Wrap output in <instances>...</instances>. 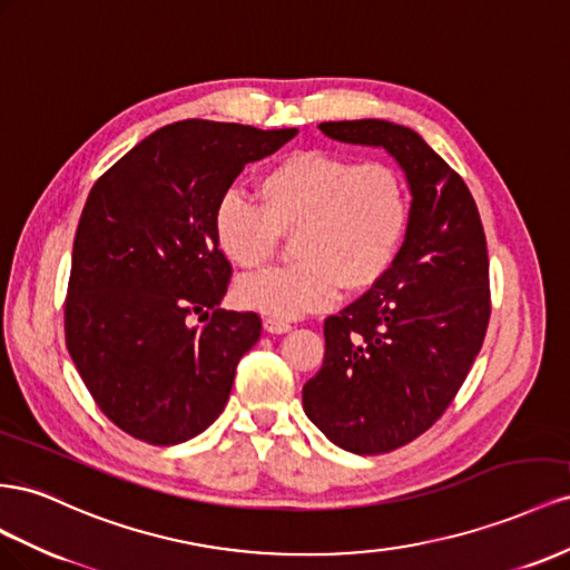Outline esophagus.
<instances>
[{"label": "esophagus", "instance_id": "1", "mask_svg": "<svg viewBox=\"0 0 570 570\" xmlns=\"http://www.w3.org/2000/svg\"><path fill=\"white\" fill-rule=\"evenodd\" d=\"M265 330L269 332V334H286V332H291L294 327H291V322H286V320H276V317H265Z\"/></svg>", "mask_w": 570, "mask_h": 570}]
</instances>
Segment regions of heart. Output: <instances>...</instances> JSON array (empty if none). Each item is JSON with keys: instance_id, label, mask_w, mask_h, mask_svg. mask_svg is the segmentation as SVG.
Wrapping results in <instances>:
<instances>
[{"instance_id": "obj_1", "label": "heart", "mask_w": 570, "mask_h": 570, "mask_svg": "<svg viewBox=\"0 0 570 570\" xmlns=\"http://www.w3.org/2000/svg\"><path fill=\"white\" fill-rule=\"evenodd\" d=\"M259 205L236 190L215 207L222 253L243 269L267 265L282 236H294V265L243 276L240 305L294 320L330 305L344 284L367 291L392 269L409 229V193L386 161L330 150H296L257 178Z\"/></svg>"}]
</instances>
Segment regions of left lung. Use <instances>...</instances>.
Wrapping results in <instances>:
<instances>
[{
  "mask_svg": "<svg viewBox=\"0 0 570 570\" xmlns=\"http://www.w3.org/2000/svg\"><path fill=\"white\" fill-rule=\"evenodd\" d=\"M320 131L384 148L413 195L392 269L324 320V361L303 386V411L330 442L372 456L413 442L459 394L490 324V259L473 195L415 131L382 119Z\"/></svg>",
  "mask_w": 570,
  "mask_h": 570,
  "instance_id": "left-lung-1",
  "label": "left lung"
}]
</instances>
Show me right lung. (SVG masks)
Masks as SVG:
<instances>
[{
    "mask_svg": "<svg viewBox=\"0 0 570 570\" xmlns=\"http://www.w3.org/2000/svg\"><path fill=\"white\" fill-rule=\"evenodd\" d=\"M296 134L176 121L95 181L73 238L63 332L95 403L140 442H188L229 401L263 322L219 307L232 265L215 207L248 161Z\"/></svg>",
    "mask_w": 570,
    "mask_h": 570,
    "instance_id": "add662e5",
    "label": "right lung"
}]
</instances>
